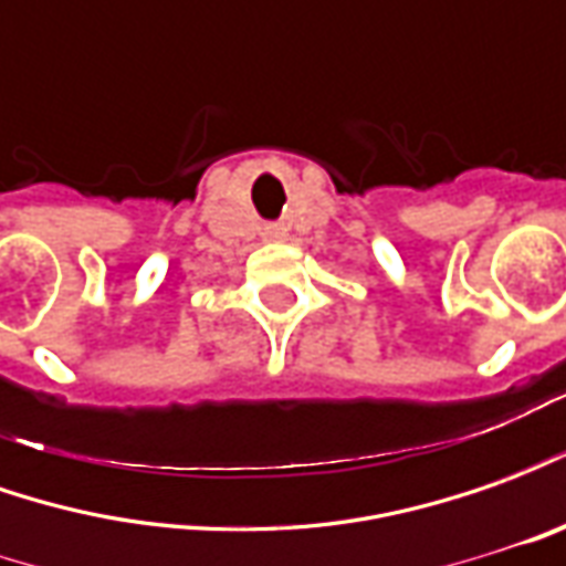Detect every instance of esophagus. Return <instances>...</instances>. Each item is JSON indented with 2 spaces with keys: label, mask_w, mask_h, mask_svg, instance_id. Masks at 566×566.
<instances>
[{
  "label": "esophagus",
  "mask_w": 566,
  "mask_h": 566,
  "mask_svg": "<svg viewBox=\"0 0 566 566\" xmlns=\"http://www.w3.org/2000/svg\"><path fill=\"white\" fill-rule=\"evenodd\" d=\"M266 239H282V230L279 227H266Z\"/></svg>",
  "instance_id": "esophagus-1"
}]
</instances>
